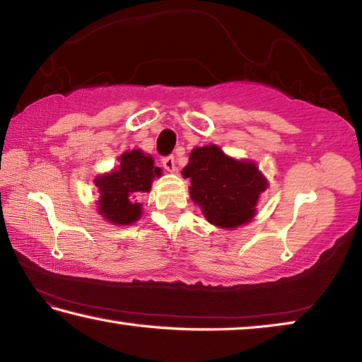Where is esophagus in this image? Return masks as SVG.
<instances>
[{
    "instance_id": "1",
    "label": "esophagus",
    "mask_w": 362,
    "mask_h": 362,
    "mask_svg": "<svg viewBox=\"0 0 362 362\" xmlns=\"http://www.w3.org/2000/svg\"><path fill=\"white\" fill-rule=\"evenodd\" d=\"M163 166H164V169H168L169 173H173V170H175V158L173 156V155H169V156H164L163 159Z\"/></svg>"
}]
</instances>
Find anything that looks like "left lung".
Segmentation results:
<instances>
[{"instance_id": "8db88e82", "label": "left lung", "mask_w": 362, "mask_h": 362, "mask_svg": "<svg viewBox=\"0 0 362 362\" xmlns=\"http://www.w3.org/2000/svg\"><path fill=\"white\" fill-rule=\"evenodd\" d=\"M182 174L192 180L189 196L206 218L222 228H235L255 216L267 180L250 161H236L216 145L194 148Z\"/></svg>"}]
</instances>
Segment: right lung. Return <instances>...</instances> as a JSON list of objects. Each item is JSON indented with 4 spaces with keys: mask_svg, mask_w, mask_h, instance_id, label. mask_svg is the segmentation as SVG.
I'll use <instances>...</instances> for the list:
<instances>
[{
    "mask_svg": "<svg viewBox=\"0 0 362 362\" xmlns=\"http://www.w3.org/2000/svg\"><path fill=\"white\" fill-rule=\"evenodd\" d=\"M161 169L153 164L151 156L140 150L124 153L119 158V168L95 179L100 189L99 212L116 225H129L142 216V206L137 203L140 193H148L155 177Z\"/></svg>",
    "mask_w": 362,
    "mask_h": 362,
    "instance_id": "right-lung-1",
    "label": "right lung"
}]
</instances>
